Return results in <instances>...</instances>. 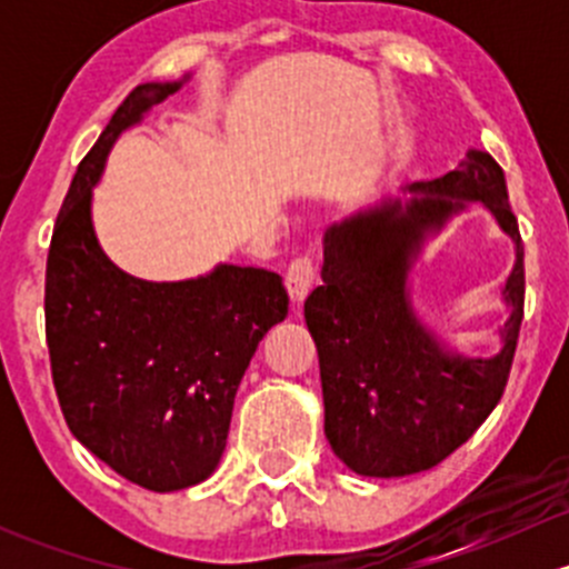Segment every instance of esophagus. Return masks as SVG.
Instances as JSON below:
<instances>
[{"label": "esophagus", "instance_id": "obj_1", "mask_svg": "<svg viewBox=\"0 0 569 569\" xmlns=\"http://www.w3.org/2000/svg\"><path fill=\"white\" fill-rule=\"evenodd\" d=\"M313 280H317V261L311 256H300L289 263V269H286V291H289L295 306L306 302L308 291L313 289Z\"/></svg>", "mask_w": 569, "mask_h": 569}]
</instances>
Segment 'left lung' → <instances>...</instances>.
<instances>
[{"label": "left lung", "instance_id": "left-lung-1", "mask_svg": "<svg viewBox=\"0 0 569 569\" xmlns=\"http://www.w3.org/2000/svg\"><path fill=\"white\" fill-rule=\"evenodd\" d=\"M410 200L349 217L325 233L321 286L306 300L317 341L325 435L360 476H410L435 468L485 423L507 388L523 321L526 269L507 178L487 151L457 170L407 187ZM479 199L519 248L505 290L513 317L492 359L449 353L411 313L406 274L422 239Z\"/></svg>", "mask_w": 569, "mask_h": 569}]
</instances>
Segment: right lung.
<instances>
[{
	"instance_id": "obj_1",
	"label": "right lung",
	"mask_w": 569,
	"mask_h": 569,
	"mask_svg": "<svg viewBox=\"0 0 569 569\" xmlns=\"http://www.w3.org/2000/svg\"><path fill=\"white\" fill-rule=\"evenodd\" d=\"M181 82L137 84L79 162L46 258L51 380L73 438L153 492L211 476L258 341L289 313L280 274L220 263L151 283L114 267L90 220L93 183L118 134Z\"/></svg>"
}]
</instances>
